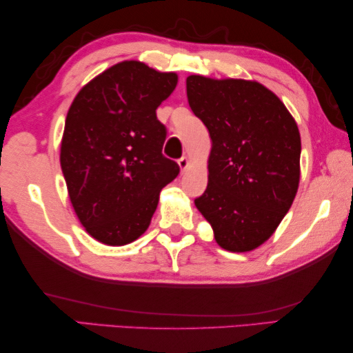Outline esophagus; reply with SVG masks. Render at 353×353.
Masks as SVG:
<instances>
[{"instance_id": "1", "label": "esophagus", "mask_w": 353, "mask_h": 353, "mask_svg": "<svg viewBox=\"0 0 353 353\" xmlns=\"http://www.w3.org/2000/svg\"><path fill=\"white\" fill-rule=\"evenodd\" d=\"M178 165H180V170L184 172L189 167V158L188 156H183V158L178 159Z\"/></svg>"}]
</instances>
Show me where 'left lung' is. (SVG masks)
Masks as SVG:
<instances>
[{
    "label": "left lung",
    "instance_id": "1",
    "mask_svg": "<svg viewBox=\"0 0 353 353\" xmlns=\"http://www.w3.org/2000/svg\"><path fill=\"white\" fill-rule=\"evenodd\" d=\"M186 90L212 141L208 186L195 206L219 245L250 252L274 234L297 194V123L280 98L256 81L190 74Z\"/></svg>",
    "mask_w": 353,
    "mask_h": 353
}]
</instances>
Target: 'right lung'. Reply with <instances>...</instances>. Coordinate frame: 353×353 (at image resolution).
<instances>
[{"label":"right lung","instance_id":"add662e5","mask_svg":"<svg viewBox=\"0 0 353 353\" xmlns=\"http://www.w3.org/2000/svg\"><path fill=\"white\" fill-rule=\"evenodd\" d=\"M176 83V73L123 61L85 84L68 109L62 173L79 222L103 244L145 233L161 189L180 173L163 154L167 130L156 117Z\"/></svg>","mask_w":353,"mask_h":353}]
</instances>
